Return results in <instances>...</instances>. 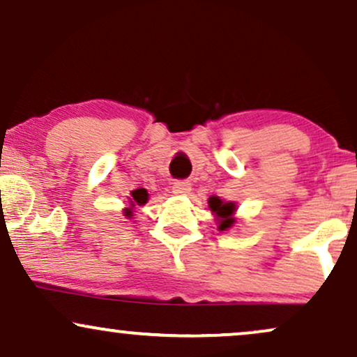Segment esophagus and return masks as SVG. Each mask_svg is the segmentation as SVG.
Here are the masks:
<instances>
[{
	"label": "esophagus",
	"mask_w": 357,
	"mask_h": 357,
	"mask_svg": "<svg viewBox=\"0 0 357 357\" xmlns=\"http://www.w3.org/2000/svg\"><path fill=\"white\" fill-rule=\"evenodd\" d=\"M189 191H191V184L186 181H176L173 184V192L176 196H186Z\"/></svg>",
	"instance_id": "esophagus-1"
}]
</instances>
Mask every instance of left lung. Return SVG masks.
Here are the masks:
<instances>
[{"instance_id": "obj_1", "label": "left lung", "mask_w": 357, "mask_h": 357, "mask_svg": "<svg viewBox=\"0 0 357 357\" xmlns=\"http://www.w3.org/2000/svg\"><path fill=\"white\" fill-rule=\"evenodd\" d=\"M207 204H209V209L212 215H214L215 224H218V229L220 232L229 231V229H232L237 224V204L234 201H224L218 196H211Z\"/></svg>"}]
</instances>
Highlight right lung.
Listing matches in <instances>:
<instances>
[{
  "label": "right lung",
  "mask_w": 357,
  "mask_h": 357,
  "mask_svg": "<svg viewBox=\"0 0 357 357\" xmlns=\"http://www.w3.org/2000/svg\"><path fill=\"white\" fill-rule=\"evenodd\" d=\"M148 197H150V194L145 188H139V189H135V191L130 192V197H128V207H125L123 209V215L126 219H133V212L137 209L138 206H145L148 202Z\"/></svg>",
  "instance_id": "add662e5"
}]
</instances>
